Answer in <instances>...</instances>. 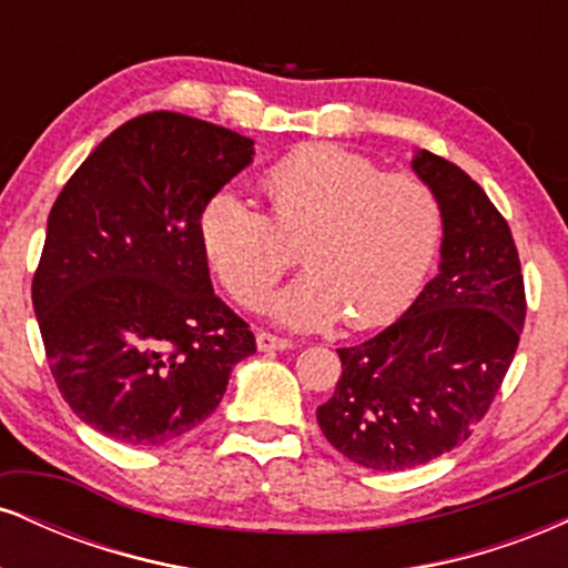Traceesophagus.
<instances>
[{"label":"esophagus","mask_w":568,"mask_h":568,"mask_svg":"<svg viewBox=\"0 0 568 568\" xmlns=\"http://www.w3.org/2000/svg\"><path fill=\"white\" fill-rule=\"evenodd\" d=\"M256 344H258V349H262V352H277V349H291L293 347L291 338L275 336V334H270V331H258Z\"/></svg>","instance_id":"1"}]
</instances>
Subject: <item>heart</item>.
<instances>
[{
	"instance_id": "obj_1",
	"label": "heart",
	"mask_w": 568,
	"mask_h": 568,
	"mask_svg": "<svg viewBox=\"0 0 568 568\" xmlns=\"http://www.w3.org/2000/svg\"><path fill=\"white\" fill-rule=\"evenodd\" d=\"M262 192L270 216L226 192L202 207V251L234 302L258 310L298 251L310 272L272 304L285 325L323 328L344 317L363 331L408 310L443 234L427 181L312 143L272 165Z\"/></svg>"
}]
</instances>
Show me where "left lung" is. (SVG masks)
<instances>
[{
  "label": "left lung",
  "mask_w": 568,
  "mask_h": 568,
  "mask_svg": "<svg viewBox=\"0 0 568 568\" xmlns=\"http://www.w3.org/2000/svg\"><path fill=\"white\" fill-rule=\"evenodd\" d=\"M414 171L440 200V272L382 334L336 349L342 376L317 408L331 446L382 473L425 465L470 438L526 321L518 247L505 216L454 162L419 152Z\"/></svg>",
  "instance_id": "8db88e82"
}]
</instances>
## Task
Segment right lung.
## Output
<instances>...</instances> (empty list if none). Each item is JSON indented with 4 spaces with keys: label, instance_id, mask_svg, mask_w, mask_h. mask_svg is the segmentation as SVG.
Wrapping results in <instances>:
<instances>
[{
    "label": "right lung",
    "instance_id": "obj_1",
    "mask_svg": "<svg viewBox=\"0 0 568 568\" xmlns=\"http://www.w3.org/2000/svg\"><path fill=\"white\" fill-rule=\"evenodd\" d=\"M253 141L179 112L125 122L48 219L31 302L63 400L98 433L162 446L216 410L256 336L213 293L202 207Z\"/></svg>",
    "mask_w": 568,
    "mask_h": 568
}]
</instances>
